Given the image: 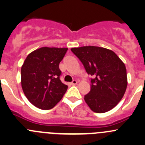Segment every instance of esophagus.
Returning a JSON list of instances; mask_svg holds the SVG:
<instances>
[{"mask_svg":"<svg viewBox=\"0 0 145 145\" xmlns=\"http://www.w3.org/2000/svg\"><path fill=\"white\" fill-rule=\"evenodd\" d=\"M77 83H78L77 80H73V81L71 83V85H76Z\"/></svg>","mask_w":145,"mask_h":145,"instance_id":"obj_1","label":"esophagus"}]
</instances>
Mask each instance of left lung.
<instances>
[{"label": "left lung", "mask_w": 145, "mask_h": 145, "mask_svg": "<svg viewBox=\"0 0 145 145\" xmlns=\"http://www.w3.org/2000/svg\"><path fill=\"white\" fill-rule=\"evenodd\" d=\"M81 61L87 73L92 76L91 89L84 99L89 108L103 113L113 108L124 97L127 74L124 62L111 50L86 46L71 48Z\"/></svg>", "instance_id": "obj_1"}]
</instances>
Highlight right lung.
Returning <instances> with one entry per match:
<instances>
[{"instance_id": "obj_1", "label": "right lung", "mask_w": 145, "mask_h": 145, "mask_svg": "<svg viewBox=\"0 0 145 145\" xmlns=\"http://www.w3.org/2000/svg\"><path fill=\"white\" fill-rule=\"evenodd\" d=\"M67 48L42 47L27 56L21 67V83L24 94L38 108H53L67 89L61 82L59 64Z\"/></svg>"}]
</instances>
